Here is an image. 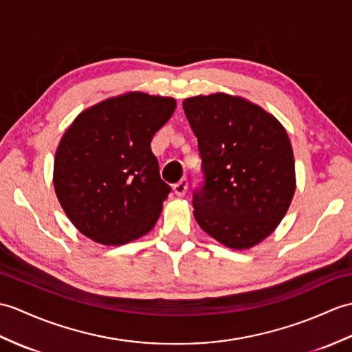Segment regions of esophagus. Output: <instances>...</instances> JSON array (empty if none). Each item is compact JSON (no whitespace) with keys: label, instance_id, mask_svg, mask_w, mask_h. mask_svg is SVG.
Masks as SVG:
<instances>
[{"label":"esophagus","instance_id":"esophagus-1","mask_svg":"<svg viewBox=\"0 0 352 352\" xmlns=\"http://www.w3.org/2000/svg\"><path fill=\"white\" fill-rule=\"evenodd\" d=\"M187 187H189V182L186 178H182L178 183L174 184V192L177 196H184L187 192Z\"/></svg>","mask_w":352,"mask_h":352}]
</instances>
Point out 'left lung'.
<instances>
[{"instance_id":"left-lung-1","label":"left lung","mask_w":352,"mask_h":352,"mask_svg":"<svg viewBox=\"0 0 352 352\" xmlns=\"http://www.w3.org/2000/svg\"><path fill=\"white\" fill-rule=\"evenodd\" d=\"M183 109L202 160L196 222L226 248L255 246L280 223L296 192L287 130L259 106L223 93L190 97Z\"/></svg>"}]
</instances>
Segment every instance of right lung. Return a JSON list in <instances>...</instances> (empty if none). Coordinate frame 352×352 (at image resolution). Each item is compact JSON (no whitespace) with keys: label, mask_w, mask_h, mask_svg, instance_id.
<instances>
[{"label":"right lung","mask_w":352,"mask_h":352,"mask_svg":"<svg viewBox=\"0 0 352 352\" xmlns=\"http://www.w3.org/2000/svg\"><path fill=\"white\" fill-rule=\"evenodd\" d=\"M174 111L170 97L129 93L79 113L64 133L54 187L65 214L88 239L118 246L156 225L170 187L150 144Z\"/></svg>","instance_id":"obj_1"}]
</instances>
